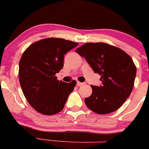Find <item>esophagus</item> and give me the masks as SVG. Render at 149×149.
Returning a JSON list of instances; mask_svg holds the SVG:
<instances>
[{
    "instance_id": "esophagus-1",
    "label": "esophagus",
    "mask_w": 149,
    "mask_h": 149,
    "mask_svg": "<svg viewBox=\"0 0 149 149\" xmlns=\"http://www.w3.org/2000/svg\"><path fill=\"white\" fill-rule=\"evenodd\" d=\"M84 83H81V82H79V81L77 82V86H80L84 85Z\"/></svg>"
}]
</instances>
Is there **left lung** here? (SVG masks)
Returning <instances> with one entry per match:
<instances>
[{
	"label": "left lung",
	"instance_id": "1",
	"mask_svg": "<svg viewBox=\"0 0 149 149\" xmlns=\"http://www.w3.org/2000/svg\"><path fill=\"white\" fill-rule=\"evenodd\" d=\"M76 52L101 76L102 85H91L92 94L85 99L87 107L100 115L119 109L134 86L136 67L132 58L120 48L103 42L86 43Z\"/></svg>",
	"mask_w": 149,
	"mask_h": 149
}]
</instances>
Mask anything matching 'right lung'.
I'll list each match as a JSON object with an SVG mask.
<instances>
[{"label":"right lung","mask_w":149,"mask_h":149,"mask_svg":"<svg viewBox=\"0 0 149 149\" xmlns=\"http://www.w3.org/2000/svg\"><path fill=\"white\" fill-rule=\"evenodd\" d=\"M78 43L61 38H47L31 45L19 62L20 85L27 102L40 113L52 115L64 108L76 81H59L55 74L63 67L64 55Z\"/></svg>","instance_id":"obj_1"}]
</instances>
